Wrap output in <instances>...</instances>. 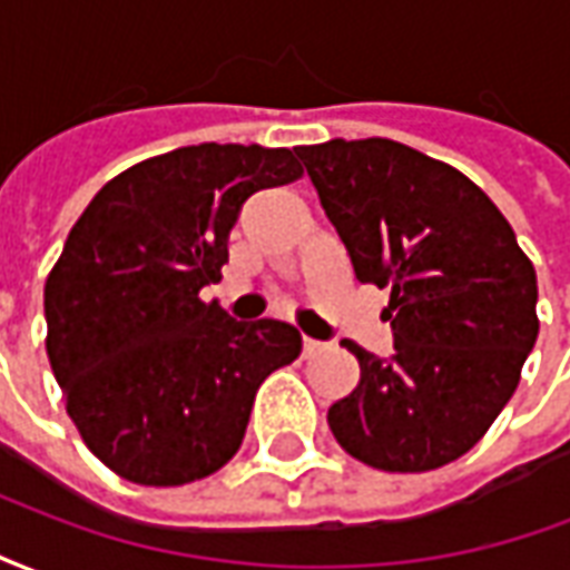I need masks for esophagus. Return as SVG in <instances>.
Here are the masks:
<instances>
[{
    "instance_id": "1",
    "label": "esophagus",
    "mask_w": 570,
    "mask_h": 570,
    "mask_svg": "<svg viewBox=\"0 0 570 570\" xmlns=\"http://www.w3.org/2000/svg\"><path fill=\"white\" fill-rule=\"evenodd\" d=\"M323 347L326 345H323V342H317V338H308V335L302 338V354H305V357H317Z\"/></svg>"
}]
</instances>
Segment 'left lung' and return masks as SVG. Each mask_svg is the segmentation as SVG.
Here are the masks:
<instances>
[{
	"label": "left lung",
	"instance_id": "8db88e82",
	"mask_svg": "<svg viewBox=\"0 0 570 570\" xmlns=\"http://www.w3.org/2000/svg\"><path fill=\"white\" fill-rule=\"evenodd\" d=\"M360 284L391 286L394 357L357 342V387L330 406L351 458L424 473L476 445L538 342V274L503 213L452 164L384 137L298 146Z\"/></svg>",
	"mask_w": 570,
	"mask_h": 570
}]
</instances>
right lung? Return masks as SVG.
<instances>
[{
  "instance_id": "right-lung-1",
  "label": "right lung",
  "mask_w": 570,
  "mask_h": 570,
  "mask_svg": "<svg viewBox=\"0 0 570 570\" xmlns=\"http://www.w3.org/2000/svg\"><path fill=\"white\" fill-rule=\"evenodd\" d=\"M302 176L289 149L200 142L112 176L45 281L48 360L85 445L137 485H186L244 442L259 384L302 351L296 326L232 321L216 284L259 188Z\"/></svg>"
}]
</instances>
